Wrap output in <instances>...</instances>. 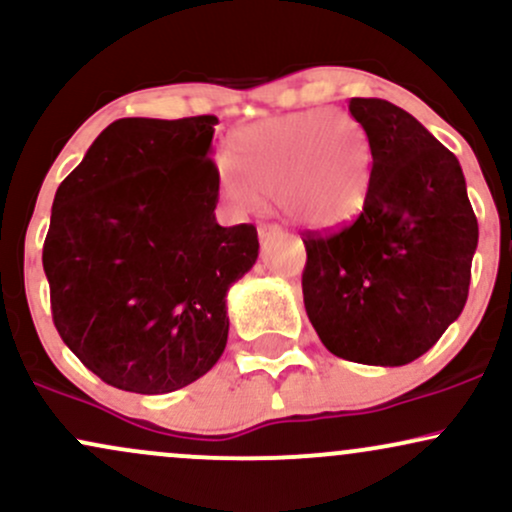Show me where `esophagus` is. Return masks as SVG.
I'll return each mask as SVG.
<instances>
[{
	"label": "esophagus",
	"instance_id": "34e87169",
	"mask_svg": "<svg viewBox=\"0 0 512 512\" xmlns=\"http://www.w3.org/2000/svg\"><path fill=\"white\" fill-rule=\"evenodd\" d=\"M257 233H260V240H262V245H267L269 240L279 236V233H281V228H279V226H274V223H262V226L257 228Z\"/></svg>",
	"mask_w": 512,
	"mask_h": 512
}]
</instances>
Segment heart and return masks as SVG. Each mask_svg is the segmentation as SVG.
I'll list each match as a JSON object with an SVG mask.
<instances>
[{
	"label": "heart",
	"instance_id": "obj_1",
	"mask_svg": "<svg viewBox=\"0 0 512 512\" xmlns=\"http://www.w3.org/2000/svg\"><path fill=\"white\" fill-rule=\"evenodd\" d=\"M233 166L221 168V187L233 202L274 195L293 221L334 228L366 207L373 175V142L366 125L346 110H301L255 122L233 137Z\"/></svg>",
	"mask_w": 512,
	"mask_h": 512
}]
</instances>
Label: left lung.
I'll list each match as a JSON object with an SVG mask.
<instances>
[{"mask_svg":"<svg viewBox=\"0 0 512 512\" xmlns=\"http://www.w3.org/2000/svg\"><path fill=\"white\" fill-rule=\"evenodd\" d=\"M373 142L370 195L337 233H305L303 303L334 356L404 366L462 313L479 226L460 161L416 117L351 98Z\"/></svg>","mask_w":512,"mask_h":512,"instance_id":"8db88e82","label":"left lung"}]
</instances>
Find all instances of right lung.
Returning a JSON list of instances; mask_svg holds the SVG:
<instances>
[{
  "label": "right lung",
  "instance_id": "right-lung-1",
  "mask_svg": "<svg viewBox=\"0 0 512 512\" xmlns=\"http://www.w3.org/2000/svg\"><path fill=\"white\" fill-rule=\"evenodd\" d=\"M214 125L122 117L57 187L43 245L52 320L117 390H180L226 349V293L260 240L252 223H216Z\"/></svg>",
  "mask_w": 512,
  "mask_h": 512
}]
</instances>
